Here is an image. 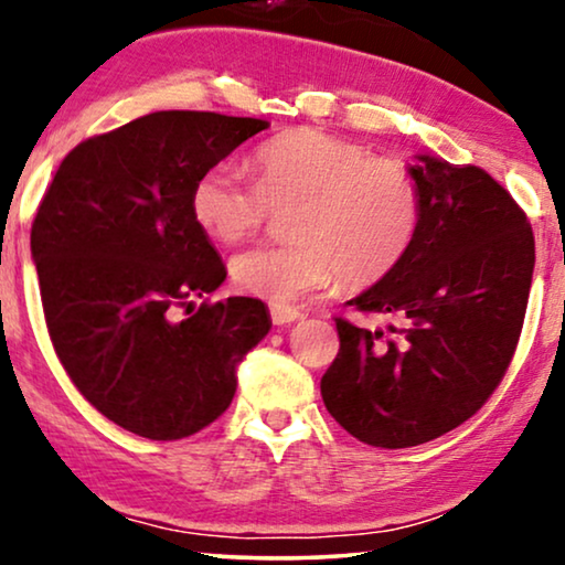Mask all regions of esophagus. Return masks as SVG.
I'll use <instances>...</instances> for the list:
<instances>
[{
  "mask_svg": "<svg viewBox=\"0 0 565 565\" xmlns=\"http://www.w3.org/2000/svg\"><path fill=\"white\" fill-rule=\"evenodd\" d=\"M269 316H273V321L277 323V327L303 319V313H300L298 308H290V306H273L269 308Z\"/></svg>",
  "mask_w": 565,
  "mask_h": 565,
  "instance_id": "obj_1",
  "label": "esophagus"
}]
</instances>
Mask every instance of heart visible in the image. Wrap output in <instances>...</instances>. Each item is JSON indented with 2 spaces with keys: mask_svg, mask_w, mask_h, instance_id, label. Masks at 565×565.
<instances>
[{
  "mask_svg": "<svg viewBox=\"0 0 565 565\" xmlns=\"http://www.w3.org/2000/svg\"><path fill=\"white\" fill-rule=\"evenodd\" d=\"M257 182L234 164L207 167L190 192L192 218L215 242L234 244L288 213L290 244H259L231 259L244 292L290 303L339 275L350 290L381 282L419 236L422 192L396 159L365 146L298 128L269 138L254 153Z\"/></svg>",
  "mask_w": 565,
  "mask_h": 565,
  "instance_id": "b5f03b06",
  "label": "heart"
}]
</instances>
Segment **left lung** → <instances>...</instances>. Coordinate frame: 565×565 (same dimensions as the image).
Returning a JSON list of instances; mask_svg holds the SVG:
<instances>
[{
    "mask_svg": "<svg viewBox=\"0 0 565 565\" xmlns=\"http://www.w3.org/2000/svg\"><path fill=\"white\" fill-rule=\"evenodd\" d=\"M419 236L406 259L352 298L388 331L339 316L321 377L327 412L360 443L398 450L460 427L504 377L527 311L535 236L489 172L419 157Z\"/></svg>",
    "mask_w": 565,
    "mask_h": 565,
    "instance_id": "8db88e82",
    "label": "left lung"
}]
</instances>
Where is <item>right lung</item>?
I'll return each instance as SVG.
<instances>
[{"label":"right lung","instance_id":"right-lung-1","mask_svg":"<svg viewBox=\"0 0 565 565\" xmlns=\"http://www.w3.org/2000/svg\"><path fill=\"white\" fill-rule=\"evenodd\" d=\"M267 120L161 110L66 153L30 249L53 350L99 414L182 439L231 406L236 365L273 327L257 298L211 303L226 267L190 211L192 184ZM192 297L204 303L175 319Z\"/></svg>","mask_w":565,"mask_h":565}]
</instances>
